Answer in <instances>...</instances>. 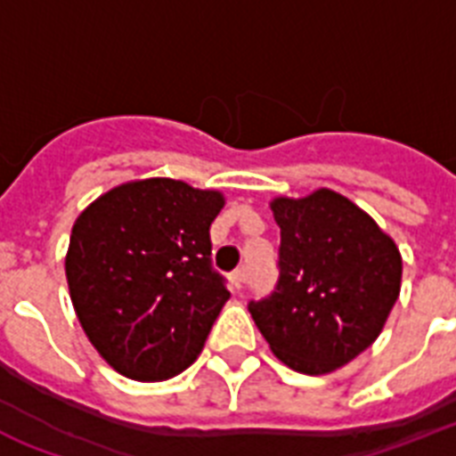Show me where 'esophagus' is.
I'll return each instance as SVG.
<instances>
[{
  "instance_id": "obj_1",
  "label": "esophagus",
  "mask_w": 456,
  "mask_h": 456,
  "mask_svg": "<svg viewBox=\"0 0 456 456\" xmlns=\"http://www.w3.org/2000/svg\"><path fill=\"white\" fill-rule=\"evenodd\" d=\"M243 281H246V270H236L234 274H232V286H234L236 291H241Z\"/></svg>"
}]
</instances>
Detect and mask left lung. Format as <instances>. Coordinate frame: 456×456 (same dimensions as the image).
I'll return each instance as SVG.
<instances>
[{
  "label": "left lung",
  "mask_w": 456,
  "mask_h": 456,
  "mask_svg": "<svg viewBox=\"0 0 456 456\" xmlns=\"http://www.w3.org/2000/svg\"><path fill=\"white\" fill-rule=\"evenodd\" d=\"M281 229L279 284L250 303L277 360L307 376L331 374L383 331L400 296L403 256L367 210L333 189L274 196Z\"/></svg>",
  "instance_id": "left-lung-1"
}]
</instances>
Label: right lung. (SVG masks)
I'll use <instances>...</instances> for the list:
<instances>
[{
	"instance_id": "1",
	"label": "right lung",
	"mask_w": 456,
	"mask_h": 456,
	"mask_svg": "<svg viewBox=\"0 0 456 456\" xmlns=\"http://www.w3.org/2000/svg\"><path fill=\"white\" fill-rule=\"evenodd\" d=\"M224 193L182 179H132L73 224L66 281L82 331L118 374L167 381L191 367L229 300L210 270Z\"/></svg>"
}]
</instances>
